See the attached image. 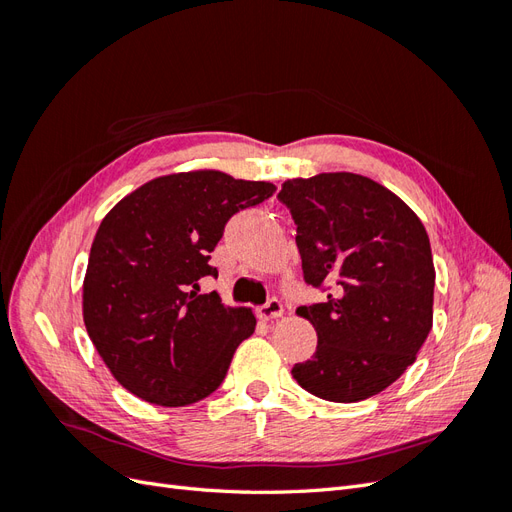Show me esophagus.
Segmentation results:
<instances>
[{
	"label": "esophagus",
	"mask_w": 512,
	"mask_h": 512,
	"mask_svg": "<svg viewBox=\"0 0 512 512\" xmlns=\"http://www.w3.org/2000/svg\"><path fill=\"white\" fill-rule=\"evenodd\" d=\"M256 312H258L260 320H275V318H282L284 316V305H282V301L271 299L265 305H260Z\"/></svg>",
	"instance_id": "34e87169"
}]
</instances>
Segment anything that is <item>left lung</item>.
Listing matches in <instances>:
<instances>
[{
	"instance_id": "left-lung-1",
	"label": "left lung",
	"mask_w": 512,
	"mask_h": 512,
	"mask_svg": "<svg viewBox=\"0 0 512 512\" xmlns=\"http://www.w3.org/2000/svg\"><path fill=\"white\" fill-rule=\"evenodd\" d=\"M277 198L297 224L307 284H329L327 301L297 314L318 346L292 367L307 393L354 404L391 386L416 361L433 322L427 230L391 190L354 173L282 183Z\"/></svg>"
}]
</instances>
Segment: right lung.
<instances>
[{
  "label": "right lung",
  "instance_id": "right-lung-1",
  "mask_svg": "<svg viewBox=\"0 0 512 512\" xmlns=\"http://www.w3.org/2000/svg\"><path fill=\"white\" fill-rule=\"evenodd\" d=\"M273 192L269 181L190 170L147 181L106 213L89 252L83 320L123 389L181 408L222 384L256 318L218 292L200 294L198 282L218 277L209 254L226 222Z\"/></svg>",
  "mask_w": 512,
  "mask_h": 512
}]
</instances>
